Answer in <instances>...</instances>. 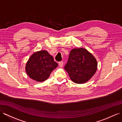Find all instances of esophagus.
<instances>
[{
	"label": "esophagus",
	"instance_id": "1",
	"mask_svg": "<svg viewBox=\"0 0 122 122\" xmlns=\"http://www.w3.org/2000/svg\"><path fill=\"white\" fill-rule=\"evenodd\" d=\"M59 66H60V67H62L63 66V61H60V62H59Z\"/></svg>",
	"mask_w": 122,
	"mask_h": 122
}]
</instances>
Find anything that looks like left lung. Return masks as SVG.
<instances>
[{"label":"left lung","mask_w":122,"mask_h":122,"mask_svg":"<svg viewBox=\"0 0 122 122\" xmlns=\"http://www.w3.org/2000/svg\"><path fill=\"white\" fill-rule=\"evenodd\" d=\"M97 63L94 56L84 48L73 49L64 68L75 83H83L95 73Z\"/></svg>","instance_id":"obj_1"}]
</instances>
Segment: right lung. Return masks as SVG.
I'll list each match as a JSON object with an SVG mask.
<instances>
[{
	"label": "right lung",
	"instance_id": "add662e5",
	"mask_svg": "<svg viewBox=\"0 0 122 122\" xmlns=\"http://www.w3.org/2000/svg\"><path fill=\"white\" fill-rule=\"evenodd\" d=\"M58 63L46 51L34 53L28 61L26 71L31 79L38 82L46 80L51 71L58 66Z\"/></svg>",
	"mask_w": 122,
	"mask_h": 122
}]
</instances>
